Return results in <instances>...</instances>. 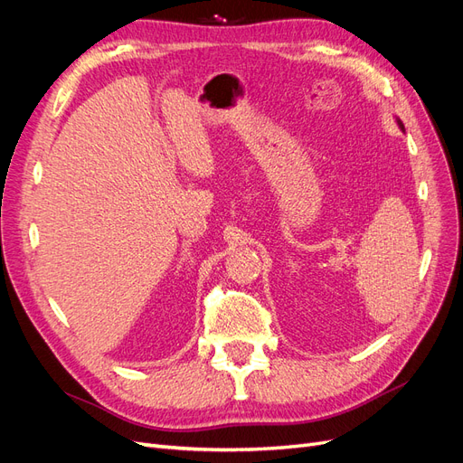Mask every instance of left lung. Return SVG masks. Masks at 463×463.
<instances>
[{
    "label": "left lung",
    "mask_w": 463,
    "mask_h": 463,
    "mask_svg": "<svg viewBox=\"0 0 463 463\" xmlns=\"http://www.w3.org/2000/svg\"><path fill=\"white\" fill-rule=\"evenodd\" d=\"M398 125H400V129H403V123L398 119Z\"/></svg>",
    "instance_id": "left-lung-1"
}]
</instances>
